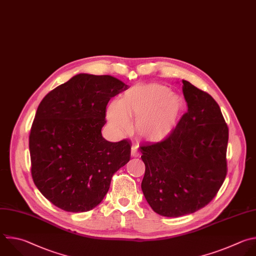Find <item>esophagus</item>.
<instances>
[{"mask_svg":"<svg viewBox=\"0 0 256 256\" xmlns=\"http://www.w3.org/2000/svg\"><path fill=\"white\" fill-rule=\"evenodd\" d=\"M132 156H134V158L140 156V152H138L136 146H134L132 148Z\"/></svg>","mask_w":256,"mask_h":256,"instance_id":"34e87169","label":"esophagus"}]
</instances>
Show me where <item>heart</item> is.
<instances>
[{"label":"heart","instance_id":"heart-1","mask_svg":"<svg viewBox=\"0 0 256 256\" xmlns=\"http://www.w3.org/2000/svg\"><path fill=\"white\" fill-rule=\"evenodd\" d=\"M183 110V100L160 84L136 85L120 102L108 106V116L116 128H126L130 116L136 118V128L148 142H158L174 130Z\"/></svg>","mask_w":256,"mask_h":256}]
</instances>
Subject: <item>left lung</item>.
Wrapping results in <instances>:
<instances>
[{
	"label": "left lung",
	"instance_id": "8db88e82",
	"mask_svg": "<svg viewBox=\"0 0 256 256\" xmlns=\"http://www.w3.org/2000/svg\"><path fill=\"white\" fill-rule=\"evenodd\" d=\"M183 82L188 112L164 140L140 146L142 190L152 209L180 217L206 206L227 174L228 126L214 98Z\"/></svg>",
	"mask_w": 256,
	"mask_h": 256
}]
</instances>
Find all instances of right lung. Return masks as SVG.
Instances as JSON below:
<instances>
[{"label": "right lung", "mask_w": 256, "mask_h": 256, "mask_svg": "<svg viewBox=\"0 0 256 256\" xmlns=\"http://www.w3.org/2000/svg\"><path fill=\"white\" fill-rule=\"evenodd\" d=\"M128 85L110 75L80 73L40 102L29 136L33 181L56 207L86 212L106 195L130 158V142L102 134L110 100Z\"/></svg>", "instance_id": "add662e5"}]
</instances>
